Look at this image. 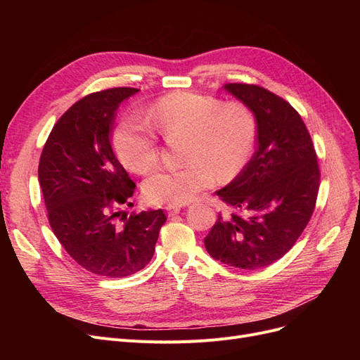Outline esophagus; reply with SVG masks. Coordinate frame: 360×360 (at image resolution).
<instances>
[{"instance_id": "34e87169", "label": "esophagus", "mask_w": 360, "mask_h": 360, "mask_svg": "<svg viewBox=\"0 0 360 360\" xmlns=\"http://www.w3.org/2000/svg\"><path fill=\"white\" fill-rule=\"evenodd\" d=\"M180 210H181L180 205H167V213H168V216L179 214Z\"/></svg>"}]
</instances>
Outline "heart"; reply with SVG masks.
Listing matches in <instances>:
<instances>
[{
  "mask_svg": "<svg viewBox=\"0 0 360 360\" xmlns=\"http://www.w3.org/2000/svg\"><path fill=\"white\" fill-rule=\"evenodd\" d=\"M147 122L165 139L184 138L179 169H158L144 181V197L151 204H186L213 186L214 180L237 179L252 160L258 143V120L240 101L193 91L160 97L147 112ZM117 158L135 174H147L159 160V141L147 123L126 118L114 132Z\"/></svg>",
  "mask_w": 360,
  "mask_h": 360,
  "instance_id": "b5f03b06",
  "label": "heart"
}]
</instances>
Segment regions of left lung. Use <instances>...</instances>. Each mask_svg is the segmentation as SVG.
I'll list each match as a JSON object with an SVG mask.
<instances>
[{
    "mask_svg": "<svg viewBox=\"0 0 360 360\" xmlns=\"http://www.w3.org/2000/svg\"><path fill=\"white\" fill-rule=\"evenodd\" d=\"M224 86L252 108L258 146L240 176L216 192L231 212L217 216L204 245L226 266L257 270L284 257L307 228L320 167L308 129L287 101L255 84Z\"/></svg>",
    "mask_w": 360,
    "mask_h": 360,
    "instance_id": "obj_1",
    "label": "left lung"
}]
</instances>
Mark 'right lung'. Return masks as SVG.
I'll return each mask as SVG.
<instances>
[{"label":"right lung","mask_w":360,"mask_h":360,"mask_svg":"<svg viewBox=\"0 0 360 360\" xmlns=\"http://www.w3.org/2000/svg\"><path fill=\"white\" fill-rule=\"evenodd\" d=\"M136 91L117 86L82 97L53 124L39 162L53 234L81 267L105 278L144 269L167 221L160 209L123 213L134 205L136 184L115 158L110 134L120 103Z\"/></svg>","instance_id":"1"}]
</instances>
